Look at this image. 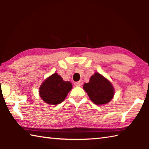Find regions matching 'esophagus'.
I'll return each instance as SVG.
<instances>
[{
    "instance_id": "1",
    "label": "esophagus",
    "mask_w": 149,
    "mask_h": 149,
    "mask_svg": "<svg viewBox=\"0 0 149 149\" xmlns=\"http://www.w3.org/2000/svg\"><path fill=\"white\" fill-rule=\"evenodd\" d=\"M82 84L81 81H77V82H75L74 83V85L77 86V87H79V86H81Z\"/></svg>"
}]
</instances>
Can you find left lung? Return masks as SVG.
<instances>
[{"mask_svg":"<svg viewBox=\"0 0 149 149\" xmlns=\"http://www.w3.org/2000/svg\"><path fill=\"white\" fill-rule=\"evenodd\" d=\"M90 100L96 105H103L110 102L113 98L115 88L113 85L97 72L91 76L88 83L83 87Z\"/></svg>","mask_w":149,"mask_h":149,"instance_id":"obj_1","label":"left lung"}]
</instances>
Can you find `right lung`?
Returning <instances> with one entry per match:
<instances>
[{"instance_id": "right-lung-1", "label": "right lung", "mask_w": 149, "mask_h": 149, "mask_svg": "<svg viewBox=\"0 0 149 149\" xmlns=\"http://www.w3.org/2000/svg\"><path fill=\"white\" fill-rule=\"evenodd\" d=\"M72 88L70 81H64L57 72L52 74L43 81L39 88L42 100L49 105L61 103Z\"/></svg>"}]
</instances>
